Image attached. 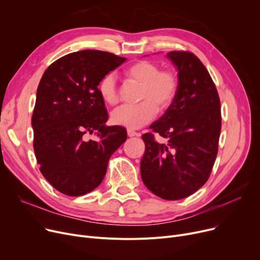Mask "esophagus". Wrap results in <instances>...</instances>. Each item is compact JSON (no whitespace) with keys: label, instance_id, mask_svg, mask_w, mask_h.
<instances>
[{"label":"esophagus","instance_id":"1","mask_svg":"<svg viewBox=\"0 0 260 260\" xmlns=\"http://www.w3.org/2000/svg\"><path fill=\"white\" fill-rule=\"evenodd\" d=\"M139 135H140L139 133H137V132H135L134 129L127 128V136H128V137H135V136H139Z\"/></svg>","mask_w":260,"mask_h":260}]
</instances>
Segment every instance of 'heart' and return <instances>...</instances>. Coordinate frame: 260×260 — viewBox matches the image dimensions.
I'll list each match as a JSON object with an SVG mask.
<instances>
[{
	"mask_svg": "<svg viewBox=\"0 0 260 260\" xmlns=\"http://www.w3.org/2000/svg\"><path fill=\"white\" fill-rule=\"evenodd\" d=\"M125 78L140 85L139 100L136 105H121L114 109V124L127 128H140L151 122L157 111L165 112L171 106L178 91V77L171 70L160 71L159 65L149 61H138L128 66ZM99 93L102 100L114 105L118 102L116 79L113 74L105 75L99 82Z\"/></svg>",
	"mask_w": 260,
	"mask_h": 260,
	"instance_id": "b5f03b06",
	"label": "heart"
}]
</instances>
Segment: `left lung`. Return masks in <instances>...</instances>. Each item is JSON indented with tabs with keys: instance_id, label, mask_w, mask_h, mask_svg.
<instances>
[{
	"instance_id": "obj_1",
	"label": "left lung",
	"mask_w": 260,
	"mask_h": 260,
	"mask_svg": "<svg viewBox=\"0 0 260 260\" xmlns=\"http://www.w3.org/2000/svg\"><path fill=\"white\" fill-rule=\"evenodd\" d=\"M167 57L178 71V91L149 128L168 138V143L160 144L153 134H144L140 171L152 193L179 200L194 194L209 179L221 131L220 100L206 66L195 54L170 51Z\"/></svg>"
}]
</instances>
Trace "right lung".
<instances>
[{"instance_id": "right-lung-1", "label": "right lung", "mask_w": 260, "mask_h": 260, "mask_svg": "<svg viewBox=\"0 0 260 260\" xmlns=\"http://www.w3.org/2000/svg\"><path fill=\"white\" fill-rule=\"evenodd\" d=\"M100 50H81L54 61L41 79L31 119L40 171L59 192L85 195L102 182L108 160L125 142L126 129L106 126L100 80L125 62ZM94 132L97 141H86Z\"/></svg>"}]
</instances>
